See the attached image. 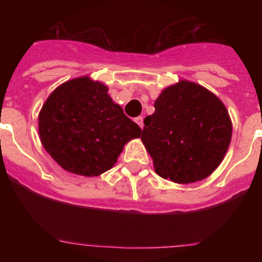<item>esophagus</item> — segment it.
<instances>
[{"mask_svg": "<svg viewBox=\"0 0 262 262\" xmlns=\"http://www.w3.org/2000/svg\"><path fill=\"white\" fill-rule=\"evenodd\" d=\"M135 122L139 124V127H140V128H143V126H144V124H143V117H136Z\"/></svg>", "mask_w": 262, "mask_h": 262, "instance_id": "1", "label": "esophagus"}]
</instances>
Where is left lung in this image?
Segmentation results:
<instances>
[{"mask_svg":"<svg viewBox=\"0 0 262 262\" xmlns=\"http://www.w3.org/2000/svg\"><path fill=\"white\" fill-rule=\"evenodd\" d=\"M232 136L226 106L198 84L181 81L163 90L144 119L142 142L160 177L191 184L211 174Z\"/></svg>","mask_w":262,"mask_h":262,"instance_id":"left-lung-1","label":"left lung"}]
</instances>
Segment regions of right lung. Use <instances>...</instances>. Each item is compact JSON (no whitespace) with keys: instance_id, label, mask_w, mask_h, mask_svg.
I'll return each mask as SVG.
<instances>
[{"instance_id":"obj_1","label":"right lung","mask_w":262,"mask_h":262,"mask_svg":"<svg viewBox=\"0 0 262 262\" xmlns=\"http://www.w3.org/2000/svg\"><path fill=\"white\" fill-rule=\"evenodd\" d=\"M107 88L89 77L60 85L39 114L43 147L68 172L93 177L113 168L142 128L113 102Z\"/></svg>"}]
</instances>
